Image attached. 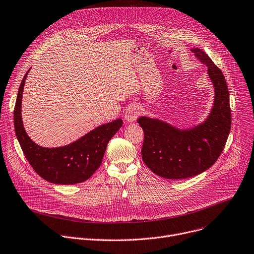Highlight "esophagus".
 Masks as SVG:
<instances>
[{
    "mask_svg": "<svg viewBox=\"0 0 254 254\" xmlns=\"http://www.w3.org/2000/svg\"><path fill=\"white\" fill-rule=\"evenodd\" d=\"M140 109L137 106H131L126 110L125 113V120L127 122H134L135 120H137V118L140 115Z\"/></svg>",
    "mask_w": 254,
    "mask_h": 254,
    "instance_id": "34e87169",
    "label": "esophagus"
}]
</instances>
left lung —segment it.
<instances>
[{
    "mask_svg": "<svg viewBox=\"0 0 254 254\" xmlns=\"http://www.w3.org/2000/svg\"><path fill=\"white\" fill-rule=\"evenodd\" d=\"M207 66L214 86V103L204 123L179 130L157 119L140 117L144 133L142 161L154 174L167 179L196 176L210 168L221 155L231 129L227 82L221 69L200 49L191 50Z\"/></svg>",
    "mask_w": 254,
    "mask_h": 254,
    "instance_id": "8db88e82",
    "label": "left lung"
}]
</instances>
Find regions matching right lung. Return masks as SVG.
Listing matches in <instances>:
<instances>
[{"instance_id":"add662e5","label":"right lung","mask_w":254,"mask_h":254,"mask_svg":"<svg viewBox=\"0 0 254 254\" xmlns=\"http://www.w3.org/2000/svg\"><path fill=\"white\" fill-rule=\"evenodd\" d=\"M28 72L19 86L14 108L15 133L26 160L36 174L48 182L69 185L86 181L101 166L107 145L122 127L123 121L117 119L99 126L66 146L48 148L35 144L26 134L21 118L22 92Z\"/></svg>"}]
</instances>
